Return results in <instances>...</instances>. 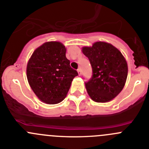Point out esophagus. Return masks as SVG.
<instances>
[{"label": "esophagus", "mask_w": 149, "mask_h": 149, "mask_svg": "<svg viewBox=\"0 0 149 149\" xmlns=\"http://www.w3.org/2000/svg\"><path fill=\"white\" fill-rule=\"evenodd\" d=\"M77 72H78V73H79V76H80V75H81V69H80V68H79V69L77 70Z\"/></svg>", "instance_id": "34e87169"}]
</instances>
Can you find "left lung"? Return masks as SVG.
<instances>
[{
	"label": "left lung",
	"mask_w": 149,
	"mask_h": 149,
	"mask_svg": "<svg viewBox=\"0 0 149 149\" xmlns=\"http://www.w3.org/2000/svg\"><path fill=\"white\" fill-rule=\"evenodd\" d=\"M81 51L89 59L93 69V76L85 84L89 96L98 103L112 101L126 84V59L118 48L106 42H95L92 46L82 47Z\"/></svg>",
	"instance_id": "obj_1"
}]
</instances>
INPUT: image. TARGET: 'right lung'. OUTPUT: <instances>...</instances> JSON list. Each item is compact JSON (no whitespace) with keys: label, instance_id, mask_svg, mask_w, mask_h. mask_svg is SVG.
<instances>
[{"label":"right lung","instance_id":"obj_1","mask_svg":"<svg viewBox=\"0 0 149 149\" xmlns=\"http://www.w3.org/2000/svg\"><path fill=\"white\" fill-rule=\"evenodd\" d=\"M66 48L60 42H46L33 52L26 67L31 88L37 98L48 104L63 101L72 81L78 76L66 58Z\"/></svg>","mask_w":149,"mask_h":149}]
</instances>
